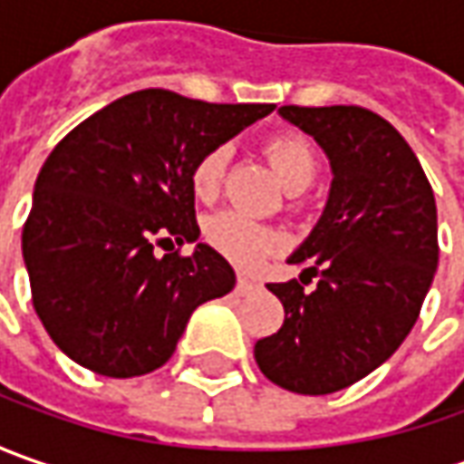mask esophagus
Returning <instances> with one entry per match:
<instances>
[{"mask_svg": "<svg viewBox=\"0 0 464 464\" xmlns=\"http://www.w3.org/2000/svg\"><path fill=\"white\" fill-rule=\"evenodd\" d=\"M256 289H258V284H256V281H250V278H245V276L237 278V286H235V292H237V295L242 296L253 295Z\"/></svg>", "mask_w": 464, "mask_h": 464, "instance_id": "1", "label": "esophagus"}]
</instances>
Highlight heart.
Masks as SVG:
<instances>
[{
    "mask_svg": "<svg viewBox=\"0 0 464 464\" xmlns=\"http://www.w3.org/2000/svg\"><path fill=\"white\" fill-rule=\"evenodd\" d=\"M266 154L281 175V180L292 190H302L317 178V154L307 136L295 134V131L271 136L266 141ZM227 160H229L227 144L211 147L196 160V165L190 169V188L196 198L214 201L219 196ZM204 237L219 256L232 260L240 268H256L271 253L284 247V235L278 229L253 219L250 214L237 211V208H227L208 217L204 224Z\"/></svg>",
    "mask_w": 464,
    "mask_h": 464,
    "instance_id": "obj_1",
    "label": "heart"
}]
</instances>
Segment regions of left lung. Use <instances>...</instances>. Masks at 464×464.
<instances>
[{"label":"left lung","mask_w":464,"mask_h":464,"mask_svg":"<svg viewBox=\"0 0 464 464\" xmlns=\"http://www.w3.org/2000/svg\"><path fill=\"white\" fill-rule=\"evenodd\" d=\"M278 113L325 150L333 186L289 258L310 268L268 284L284 325L256 343V362L284 390L330 395L387 362L416 325L439 263L437 201L419 157L382 116L359 105ZM312 276L318 286L304 293Z\"/></svg>","instance_id":"8db88e82"}]
</instances>
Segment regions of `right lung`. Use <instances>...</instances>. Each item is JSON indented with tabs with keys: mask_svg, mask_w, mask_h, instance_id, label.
I'll return each mask as SVG.
<instances>
[{
	"mask_svg": "<svg viewBox=\"0 0 464 464\" xmlns=\"http://www.w3.org/2000/svg\"><path fill=\"white\" fill-rule=\"evenodd\" d=\"M274 105H219L139 90L84 118L48 154L23 227L33 307L69 359L102 377L168 362L190 312L235 286L198 245L190 169ZM162 246L165 256L153 250Z\"/></svg>",
	"mask_w": 464,
	"mask_h": 464,
	"instance_id": "right-lung-1",
	"label": "right lung"
}]
</instances>
